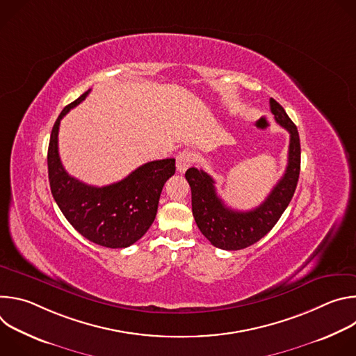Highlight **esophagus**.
<instances>
[{"mask_svg": "<svg viewBox=\"0 0 356 356\" xmlns=\"http://www.w3.org/2000/svg\"><path fill=\"white\" fill-rule=\"evenodd\" d=\"M194 162V155L190 150H183L176 158V169L179 173H184Z\"/></svg>", "mask_w": 356, "mask_h": 356, "instance_id": "34e87169", "label": "esophagus"}]
</instances>
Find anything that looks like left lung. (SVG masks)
Masks as SVG:
<instances>
[{
	"label": "left lung",
	"instance_id": "left-lung-1",
	"mask_svg": "<svg viewBox=\"0 0 356 356\" xmlns=\"http://www.w3.org/2000/svg\"><path fill=\"white\" fill-rule=\"evenodd\" d=\"M269 103L276 122L290 134V145L286 172L261 206L250 211L232 210L218 197L216 181L209 173L195 168L186 172L195 224L201 234L220 249H243L264 238L276 225L296 191L301 155L298 131L276 99L270 98Z\"/></svg>",
	"mask_w": 356,
	"mask_h": 356
}]
</instances>
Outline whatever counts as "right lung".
Masks as SVG:
<instances>
[{
  "instance_id": "obj_1",
  "label": "right lung",
  "mask_w": 356,
  "mask_h": 356,
  "mask_svg": "<svg viewBox=\"0 0 356 356\" xmlns=\"http://www.w3.org/2000/svg\"><path fill=\"white\" fill-rule=\"evenodd\" d=\"M88 92L90 90L63 108L50 134V190L66 220L84 238L106 248H127L140 239L155 221L162 188L176 172L175 159L147 162L121 181L103 187L88 186L72 177L59 156V125Z\"/></svg>"
}]
</instances>
